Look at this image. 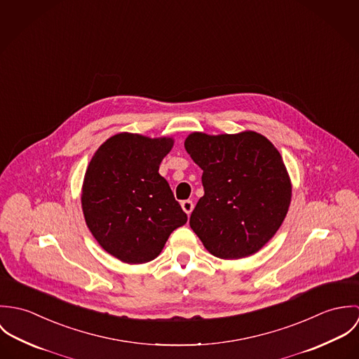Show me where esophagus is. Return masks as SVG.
I'll return each mask as SVG.
<instances>
[{
	"instance_id": "esophagus-1",
	"label": "esophagus",
	"mask_w": 359,
	"mask_h": 359,
	"mask_svg": "<svg viewBox=\"0 0 359 359\" xmlns=\"http://www.w3.org/2000/svg\"><path fill=\"white\" fill-rule=\"evenodd\" d=\"M181 205H182V208H184V211L189 215L191 212H192V210H194V202L192 201H184L182 203H181Z\"/></svg>"
}]
</instances>
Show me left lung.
Here are the masks:
<instances>
[{
    "instance_id": "1",
    "label": "left lung",
    "mask_w": 359,
    "mask_h": 359,
    "mask_svg": "<svg viewBox=\"0 0 359 359\" xmlns=\"http://www.w3.org/2000/svg\"><path fill=\"white\" fill-rule=\"evenodd\" d=\"M185 149L203 170L205 195L189 225L218 258L257 253L282 225L292 185L276 148L261 134L194 133Z\"/></svg>"
}]
</instances>
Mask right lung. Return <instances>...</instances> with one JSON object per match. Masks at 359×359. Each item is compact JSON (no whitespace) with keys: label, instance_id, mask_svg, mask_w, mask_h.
<instances>
[{"label":"right lung","instance_id":"add662e5","mask_svg":"<svg viewBox=\"0 0 359 359\" xmlns=\"http://www.w3.org/2000/svg\"><path fill=\"white\" fill-rule=\"evenodd\" d=\"M171 138L117 134L94 154L83 185L87 226L109 255L127 264L152 261L170 233L188 221L158 174Z\"/></svg>","mask_w":359,"mask_h":359}]
</instances>
